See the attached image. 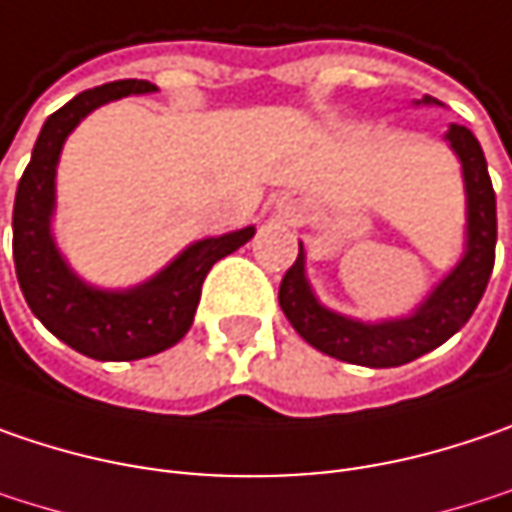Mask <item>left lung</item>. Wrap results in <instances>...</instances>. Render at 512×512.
<instances>
[{
  "instance_id": "left-lung-1",
  "label": "left lung",
  "mask_w": 512,
  "mask_h": 512,
  "mask_svg": "<svg viewBox=\"0 0 512 512\" xmlns=\"http://www.w3.org/2000/svg\"><path fill=\"white\" fill-rule=\"evenodd\" d=\"M414 104L440 106L432 95ZM443 141L461 162L466 194L464 255L452 272L414 307V313L382 321H362L324 307L307 278V255L298 243V260L281 281V310L295 333L321 353L365 368H397L452 339L475 313L496 263V191L487 173V159L461 124H449Z\"/></svg>"
}]
</instances>
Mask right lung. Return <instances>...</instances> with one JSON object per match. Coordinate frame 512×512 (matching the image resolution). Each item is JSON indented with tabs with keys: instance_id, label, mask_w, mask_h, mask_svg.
Returning a JSON list of instances; mask_svg holds the SVG:
<instances>
[{
	"instance_id": "obj_1",
	"label": "right lung",
	"mask_w": 512,
	"mask_h": 512,
	"mask_svg": "<svg viewBox=\"0 0 512 512\" xmlns=\"http://www.w3.org/2000/svg\"><path fill=\"white\" fill-rule=\"evenodd\" d=\"M156 92L147 80H115L75 95L48 115L14 199V263L31 313L89 359L133 362L173 347L194 324L202 281L220 257L255 237V226L196 240L153 278L127 289L86 284L60 255L51 220L57 208V162L66 138L98 106Z\"/></svg>"
}]
</instances>
